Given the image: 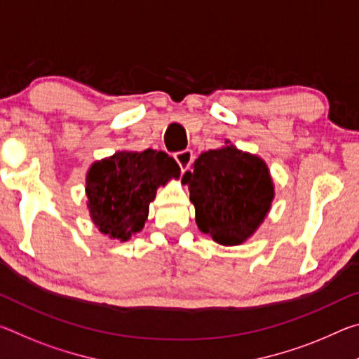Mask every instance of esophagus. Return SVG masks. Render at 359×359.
<instances>
[{
  "mask_svg": "<svg viewBox=\"0 0 359 359\" xmlns=\"http://www.w3.org/2000/svg\"><path fill=\"white\" fill-rule=\"evenodd\" d=\"M174 158L175 161L179 163L180 166V171L185 172L188 168H190V165L193 163V151L191 150H182V151H177V154H174Z\"/></svg>",
  "mask_w": 359,
  "mask_h": 359,
  "instance_id": "obj_1",
  "label": "esophagus"
}]
</instances>
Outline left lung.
I'll return each instance as SVG.
<instances>
[{"mask_svg":"<svg viewBox=\"0 0 359 359\" xmlns=\"http://www.w3.org/2000/svg\"><path fill=\"white\" fill-rule=\"evenodd\" d=\"M182 182L190 190L198 228L222 245H239L253 236L274 199L266 163L234 145L204 151Z\"/></svg>","mask_w":359,"mask_h":359,"instance_id":"8db88e82","label":"left lung"}]
</instances>
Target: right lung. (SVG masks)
Returning <instances> with one entry per match:
<instances>
[{"label": "right lung", "instance_id": "obj_1", "mask_svg": "<svg viewBox=\"0 0 359 359\" xmlns=\"http://www.w3.org/2000/svg\"><path fill=\"white\" fill-rule=\"evenodd\" d=\"M179 177V165L165 151H115L87 172L90 217L102 234L130 241L144 228L156 188Z\"/></svg>", "mask_w": 359, "mask_h": 359}]
</instances>
